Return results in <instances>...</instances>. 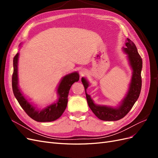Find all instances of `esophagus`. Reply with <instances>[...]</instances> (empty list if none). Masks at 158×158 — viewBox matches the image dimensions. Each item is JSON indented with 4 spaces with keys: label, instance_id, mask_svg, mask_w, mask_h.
<instances>
[{
    "label": "esophagus",
    "instance_id": "1",
    "mask_svg": "<svg viewBox=\"0 0 158 158\" xmlns=\"http://www.w3.org/2000/svg\"><path fill=\"white\" fill-rule=\"evenodd\" d=\"M85 73H86V71H85L84 69H82V70H80V74H81V76L84 75L85 74Z\"/></svg>",
    "mask_w": 158,
    "mask_h": 158
}]
</instances>
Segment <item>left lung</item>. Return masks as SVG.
I'll return each mask as SVG.
<instances>
[{
    "instance_id": "left-lung-1",
    "label": "left lung",
    "mask_w": 158,
    "mask_h": 158,
    "mask_svg": "<svg viewBox=\"0 0 158 158\" xmlns=\"http://www.w3.org/2000/svg\"><path fill=\"white\" fill-rule=\"evenodd\" d=\"M125 45L126 47H123V51L127 54L129 64L132 69V75L128 92L118 107H113L95 104L90 95L86 93V89L89 85L88 82L85 78H82L88 106L95 115L102 121H114L123 118L131 111L140 94L142 60L138 54L135 44L130 39L127 38Z\"/></svg>"
}]
</instances>
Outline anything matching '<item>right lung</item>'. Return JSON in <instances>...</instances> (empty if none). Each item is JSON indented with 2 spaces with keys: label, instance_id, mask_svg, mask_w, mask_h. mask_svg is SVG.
<instances>
[{
  "label": "right lung",
  "instance_id": "right-lung-1",
  "mask_svg": "<svg viewBox=\"0 0 158 158\" xmlns=\"http://www.w3.org/2000/svg\"><path fill=\"white\" fill-rule=\"evenodd\" d=\"M19 53L14 57L13 66L14 72L12 78V90L14 96L24 111L33 120L37 122H51L59 118L67 106L68 95L69 90L75 82L79 80V74L77 72L66 75L62 78L57 88L58 99L57 101L50 106H47L41 111L37 110L35 107L30 103L28 100L23 96L20 89L18 87V62Z\"/></svg>",
  "mask_w": 158,
  "mask_h": 158
}]
</instances>
